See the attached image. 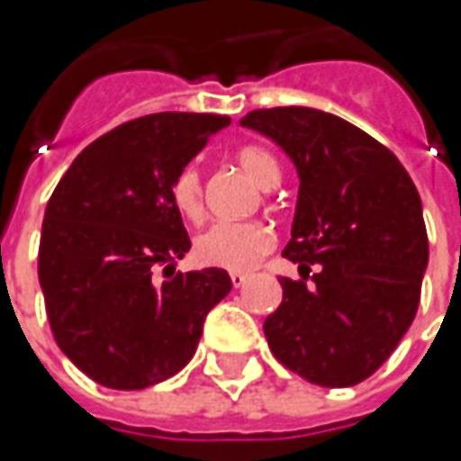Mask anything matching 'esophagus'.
Segmentation results:
<instances>
[{
	"instance_id": "esophagus-1",
	"label": "esophagus",
	"mask_w": 461,
	"mask_h": 461,
	"mask_svg": "<svg viewBox=\"0 0 461 461\" xmlns=\"http://www.w3.org/2000/svg\"><path fill=\"white\" fill-rule=\"evenodd\" d=\"M246 279H249V275H243V272H230V282H233V287H236V290L246 285Z\"/></svg>"
}]
</instances>
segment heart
I'll return each instance as SVG.
<instances>
[{"label":"heart","instance_id":"1","mask_svg":"<svg viewBox=\"0 0 461 461\" xmlns=\"http://www.w3.org/2000/svg\"><path fill=\"white\" fill-rule=\"evenodd\" d=\"M236 161L257 185L272 186L279 179L276 161L264 149H258V146H243V149H239L236 151ZM171 203L185 215L186 221L197 222L203 218V176H200L197 167L182 168L174 176ZM272 246H275V233L264 222H215V225H210L207 230H203L194 239L192 257H194V261L200 267H212V269H225V272H249L272 251Z\"/></svg>","mask_w":461,"mask_h":461}]
</instances>
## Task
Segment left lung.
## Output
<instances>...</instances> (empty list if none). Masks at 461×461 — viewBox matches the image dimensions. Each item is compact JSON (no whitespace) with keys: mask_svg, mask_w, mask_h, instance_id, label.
I'll use <instances>...</instances> for the list:
<instances>
[{"mask_svg":"<svg viewBox=\"0 0 461 461\" xmlns=\"http://www.w3.org/2000/svg\"><path fill=\"white\" fill-rule=\"evenodd\" d=\"M243 128L272 138L300 174L279 276L282 305L264 321L276 362L321 387L375 375L416 318L429 264L420 197L398 156L341 117L310 107L254 110Z\"/></svg>","mask_w":461,"mask_h":461,"instance_id":"left-lung-1","label":"left lung"}]
</instances>
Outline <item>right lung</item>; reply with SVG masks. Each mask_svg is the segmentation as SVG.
Listing matches in <instances>:
<instances>
[{
  "instance_id": "obj_1",
  "label": "right lung",
  "mask_w": 461,
  "mask_h": 461,
  "mask_svg": "<svg viewBox=\"0 0 461 461\" xmlns=\"http://www.w3.org/2000/svg\"><path fill=\"white\" fill-rule=\"evenodd\" d=\"M225 115L156 113L117 125L74 158L45 207L38 279L63 354L113 390L176 375L204 315L230 293L225 269L174 272L189 251L174 176ZM161 266L167 279L158 283Z\"/></svg>"
}]
</instances>
